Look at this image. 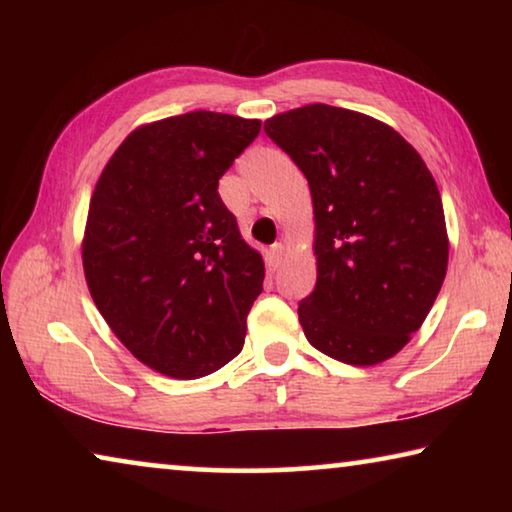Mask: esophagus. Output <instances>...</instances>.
<instances>
[{
  "instance_id": "obj_1",
  "label": "esophagus",
  "mask_w": 512,
  "mask_h": 512,
  "mask_svg": "<svg viewBox=\"0 0 512 512\" xmlns=\"http://www.w3.org/2000/svg\"><path fill=\"white\" fill-rule=\"evenodd\" d=\"M284 257V244H273L266 253V264L268 268H277Z\"/></svg>"
}]
</instances>
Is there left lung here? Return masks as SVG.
I'll return each mask as SVG.
<instances>
[{
  "instance_id": "1",
  "label": "left lung",
  "mask_w": 512,
  "mask_h": 512,
  "mask_svg": "<svg viewBox=\"0 0 512 512\" xmlns=\"http://www.w3.org/2000/svg\"><path fill=\"white\" fill-rule=\"evenodd\" d=\"M305 173L316 287L298 305L307 341L350 366L395 357L443 287L449 239L427 164L384 121L311 103L264 121Z\"/></svg>"
}]
</instances>
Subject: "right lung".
<instances>
[{
  "label": "right lung",
  "instance_id": "1",
  "mask_svg": "<svg viewBox=\"0 0 512 512\" xmlns=\"http://www.w3.org/2000/svg\"><path fill=\"white\" fill-rule=\"evenodd\" d=\"M259 128L210 110L151 121L119 144L94 187L81 248L90 296L160 375L205 377L244 348L264 259L216 187Z\"/></svg>",
  "mask_w": 512,
  "mask_h": 512
}]
</instances>
